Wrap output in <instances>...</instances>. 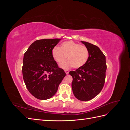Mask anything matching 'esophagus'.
<instances>
[{
  "label": "esophagus",
  "instance_id": "obj_1",
  "mask_svg": "<svg viewBox=\"0 0 130 130\" xmlns=\"http://www.w3.org/2000/svg\"><path fill=\"white\" fill-rule=\"evenodd\" d=\"M69 70H65V73H66V74L67 75V74H69Z\"/></svg>",
  "mask_w": 130,
  "mask_h": 130
}]
</instances>
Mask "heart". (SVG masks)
<instances>
[{
  "mask_svg": "<svg viewBox=\"0 0 130 130\" xmlns=\"http://www.w3.org/2000/svg\"><path fill=\"white\" fill-rule=\"evenodd\" d=\"M52 56L58 64L61 63L68 56L69 60L60 65L62 68L67 69L72 66L77 68L87 63L89 51L86 46L69 41L62 43L60 48L55 47L52 50Z\"/></svg>",
  "mask_w": 130,
  "mask_h": 130,
  "instance_id": "heart-1",
  "label": "heart"
}]
</instances>
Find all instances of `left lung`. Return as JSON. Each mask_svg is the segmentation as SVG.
Returning a JSON list of instances; mask_svg holds the SVG:
<instances>
[{
	"label": "left lung",
	"instance_id": "left-lung-1",
	"mask_svg": "<svg viewBox=\"0 0 130 130\" xmlns=\"http://www.w3.org/2000/svg\"><path fill=\"white\" fill-rule=\"evenodd\" d=\"M89 51L87 63L75 71H70L74 96L81 101H88L101 92L105 81L107 66L106 57L101 50L91 43L81 41Z\"/></svg>",
	"mask_w": 130,
	"mask_h": 130
}]
</instances>
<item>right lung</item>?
<instances>
[{"label":"right lung","instance_id":"right-lung-1","mask_svg":"<svg viewBox=\"0 0 130 130\" xmlns=\"http://www.w3.org/2000/svg\"><path fill=\"white\" fill-rule=\"evenodd\" d=\"M61 38L35 41L24 55L23 77L27 89L40 100L53 96L66 76L52 56V50Z\"/></svg>","mask_w":130,"mask_h":130}]
</instances>
